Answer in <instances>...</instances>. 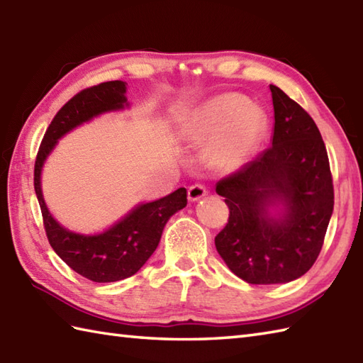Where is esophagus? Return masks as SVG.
I'll list each match as a JSON object with an SVG mask.
<instances>
[{"mask_svg": "<svg viewBox=\"0 0 363 363\" xmlns=\"http://www.w3.org/2000/svg\"><path fill=\"white\" fill-rule=\"evenodd\" d=\"M189 201L195 203L198 199H201L207 195V189L203 186V184H195V186H190L189 187Z\"/></svg>", "mask_w": 363, "mask_h": 363, "instance_id": "obj_1", "label": "esophagus"}]
</instances>
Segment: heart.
Here are the masks:
<instances>
[{"mask_svg":"<svg viewBox=\"0 0 363 363\" xmlns=\"http://www.w3.org/2000/svg\"><path fill=\"white\" fill-rule=\"evenodd\" d=\"M267 129L265 112L240 95H220L199 106L187 120V137L211 142L207 157L215 167L240 165Z\"/></svg>","mask_w":363,"mask_h":363,"instance_id":"obj_1","label":"heart"}]
</instances>
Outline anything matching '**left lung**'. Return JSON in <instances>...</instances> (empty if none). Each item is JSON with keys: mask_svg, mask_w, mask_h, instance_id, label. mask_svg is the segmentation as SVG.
<instances>
[{"mask_svg": "<svg viewBox=\"0 0 363 363\" xmlns=\"http://www.w3.org/2000/svg\"><path fill=\"white\" fill-rule=\"evenodd\" d=\"M269 90L272 146L217 182L229 220L215 246L230 272L259 285L285 284L309 272L334 211L333 176L317 125L279 87Z\"/></svg>", "mask_w": 363, "mask_h": 363, "instance_id": "left-lung-1", "label": "left lung"}]
</instances>
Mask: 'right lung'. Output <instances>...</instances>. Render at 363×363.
Here are the masks:
<instances>
[{
  "label": "right lung",
  "instance_id": "right-lung-1",
  "mask_svg": "<svg viewBox=\"0 0 363 363\" xmlns=\"http://www.w3.org/2000/svg\"><path fill=\"white\" fill-rule=\"evenodd\" d=\"M125 94L126 82L109 81L74 95L46 129L34 167V189L51 248L73 272L94 282H115L135 274L156 251L169 217L187 206V190L181 187L156 201L138 204L113 226L95 235L72 233L50 213L40 186L46 157L59 138L72 129L101 113L128 107Z\"/></svg>",
  "mask_w": 363,
  "mask_h": 363
}]
</instances>
